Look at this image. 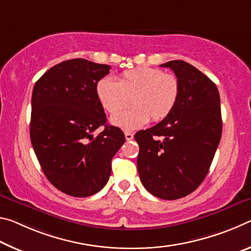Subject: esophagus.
Returning a JSON list of instances; mask_svg holds the SVG:
<instances>
[{
	"instance_id": "1",
	"label": "esophagus",
	"mask_w": 251,
	"mask_h": 251,
	"mask_svg": "<svg viewBox=\"0 0 251 251\" xmlns=\"http://www.w3.org/2000/svg\"><path fill=\"white\" fill-rule=\"evenodd\" d=\"M125 137H126V140L130 141V140H132V139H133V133H131V132H126V133H125Z\"/></svg>"
}]
</instances>
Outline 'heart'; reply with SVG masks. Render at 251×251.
I'll list each match as a JSON object with an SVG mask.
<instances>
[{
	"instance_id": "heart-1",
	"label": "heart",
	"mask_w": 251,
	"mask_h": 251,
	"mask_svg": "<svg viewBox=\"0 0 251 251\" xmlns=\"http://www.w3.org/2000/svg\"><path fill=\"white\" fill-rule=\"evenodd\" d=\"M180 81L172 73L157 68L126 70L119 81L103 77L97 84V97L102 108L111 114L129 103L132 108L111 118V122L123 130H135L151 119L159 122L175 109L180 97Z\"/></svg>"
}]
</instances>
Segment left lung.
<instances>
[{"label":"left lung","mask_w":251,"mask_h":251,"mask_svg":"<svg viewBox=\"0 0 251 251\" xmlns=\"http://www.w3.org/2000/svg\"><path fill=\"white\" fill-rule=\"evenodd\" d=\"M170 68L180 81V97L172 112L158 125L135 133L140 180L151 195L164 200L186 197L198 188L219 146L223 120L216 84L181 60Z\"/></svg>","instance_id":"1"}]
</instances>
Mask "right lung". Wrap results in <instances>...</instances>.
<instances>
[{"label": "right lung", "instance_id": "obj_1", "mask_svg": "<svg viewBox=\"0 0 251 251\" xmlns=\"http://www.w3.org/2000/svg\"><path fill=\"white\" fill-rule=\"evenodd\" d=\"M110 67L85 59L63 61L36 81L30 137L42 171L69 196L97 194L111 175V160L125 143L122 131L106 125L97 84ZM103 125L105 129L93 132Z\"/></svg>", "mask_w": 251, "mask_h": 251}]
</instances>
